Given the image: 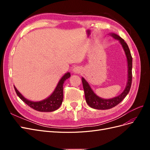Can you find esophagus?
<instances>
[{"label":"esophagus","mask_w":150,"mask_h":150,"mask_svg":"<svg viewBox=\"0 0 150 150\" xmlns=\"http://www.w3.org/2000/svg\"><path fill=\"white\" fill-rule=\"evenodd\" d=\"M73 72H76V73H77V72H79V69H78V67H75L74 69H73Z\"/></svg>","instance_id":"34e87169"}]
</instances>
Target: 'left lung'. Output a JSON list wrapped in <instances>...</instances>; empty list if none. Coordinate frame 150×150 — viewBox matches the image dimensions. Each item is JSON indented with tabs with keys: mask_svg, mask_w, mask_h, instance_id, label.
<instances>
[{
	"mask_svg": "<svg viewBox=\"0 0 150 150\" xmlns=\"http://www.w3.org/2000/svg\"><path fill=\"white\" fill-rule=\"evenodd\" d=\"M110 34L115 39L119 40L125 51L127 58V61H128V81H127L125 89L120 95L112 99H106L98 96L97 95L93 92V89L91 88L89 83L85 80L84 78H82V83L83 86V89L84 91L86 103H87V104L91 108L96 109V110H108V109H111L117 105V104L123 100V99L127 96V94H128L131 88V83H132L133 59L132 56L131 55V52L128 44L126 43L124 39H122L117 34H115L114 33H110Z\"/></svg>",
	"mask_w": 150,
	"mask_h": 150,
	"instance_id": "left-lung-1",
	"label": "left lung"
}]
</instances>
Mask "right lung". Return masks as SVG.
I'll return each instance as SVG.
<instances>
[{
	"instance_id": "1",
	"label": "right lung",
	"mask_w": 150,
	"mask_h": 150,
	"mask_svg": "<svg viewBox=\"0 0 150 150\" xmlns=\"http://www.w3.org/2000/svg\"><path fill=\"white\" fill-rule=\"evenodd\" d=\"M70 76L71 74L69 72L66 73L60 79L55 90L54 91L51 96L40 101L34 102L29 101L22 96L15 86L14 89L17 96L20 98L21 100L34 110L40 112H52L56 111L61 106L63 100V84Z\"/></svg>"
}]
</instances>
